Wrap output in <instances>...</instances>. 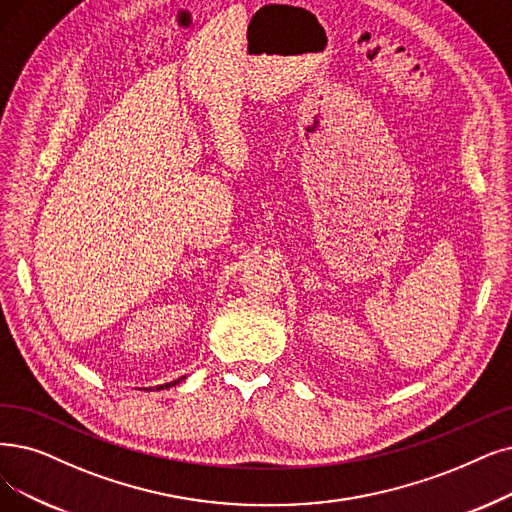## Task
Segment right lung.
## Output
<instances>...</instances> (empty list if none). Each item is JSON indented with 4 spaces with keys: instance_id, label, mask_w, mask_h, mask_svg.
<instances>
[{
    "instance_id": "1",
    "label": "right lung",
    "mask_w": 512,
    "mask_h": 512,
    "mask_svg": "<svg viewBox=\"0 0 512 512\" xmlns=\"http://www.w3.org/2000/svg\"><path fill=\"white\" fill-rule=\"evenodd\" d=\"M182 380V378H180ZM180 380H174V382H170V384H163V386H157V391H159V388H168V386H172V384H176V382H180Z\"/></svg>"
}]
</instances>
